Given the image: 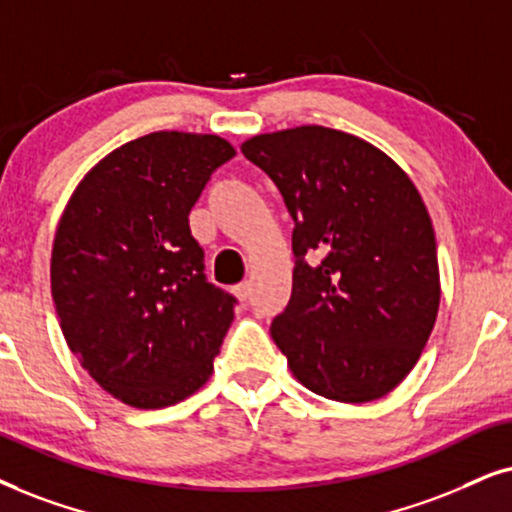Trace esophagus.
<instances>
[{
	"instance_id": "1",
	"label": "esophagus",
	"mask_w": 512,
	"mask_h": 512,
	"mask_svg": "<svg viewBox=\"0 0 512 512\" xmlns=\"http://www.w3.org/2000/svg\"><path fill=\"white\" fill-rule=\"evenodd\" d=\"M250 290H252L250 281H243V283H238V286L234 288V295H236L241 302H245V300H248V297H250Z\"/></svg>"
}]
</instances>
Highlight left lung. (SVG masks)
Segmentation results:
<instances>
[{"instance_id":"8db88e82","label":"left lung","mask_w":512,"mask_h":512,"mask_svg":"<svg viewBox=\"0 0 512 512\" xmlns=\"http://www.w3.org/2000/svg\"><path fill=\"white\" fill-rule=\"evenodd\" d=\"M241 151L295 219L293 295L271 323L290 373L333 401L385 397L423 354L442 297L416 184L378 146L321 125L255 134Z\"/></svg>"}]
</instances>
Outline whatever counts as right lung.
<instances>
[{
    "mask_svg": "<svg viewBox=\"0 0 512 512\" xmlns=\"http://www.w3.org/2000/svg\"><path fill=\"white\" fill-rule=\"evenodd\" d=\"M236 148L217 134L151 132L75 186L51 248L63 338L108 394L165 409L210 380L234 297L205 281L189 212Z\"/></svg>",
    "mask_w": 512,
    "mask_h": 512,
    "instance_id": "obj_1",
    "label": "right lung"
}]
</instances>
